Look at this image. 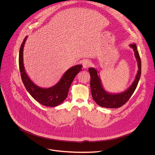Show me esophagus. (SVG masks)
Returning <instances> with one entry per match:
<instances>
[{
    "label": "esophagus",
    "instance_id": "34e87169",
    "mask_svg": "<svg viewBox=\"0 0 155 155\" xmlns=\"http://www.w3.org/2000/svg\"><path fill=\"white\" fill-rule=\"evenodd\" d=\"M82 64H83V68L86 69V68H87L91 66V62L88 60H84L82 61Z\"/></svg>",
    "mask_w": 155,
    "mask_h": 155
}]
</instances>
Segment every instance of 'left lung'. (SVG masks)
I'll return each instance as SVG.
<instances>
[{
  "label": "left lung",
  "instance_id": "obj_1",
  "mask_svg": "<svg viewBox=\"0 0 155 155\" xmlns=\"http://www.w3.org/2000/svg\"><path fill=\"white\" fill-rule=\"evenodd\" d=\"M134 51L135 56L138 61V71L134 81L124 92L119 94H111L106 91L103 87L98 71L94 68H89L91 75V89L92 96L96 103L106 108H118L124 105L130 98L135 91L141 74V62L139 52L135 43L129 45Z\"/></svg>",
  "mask_w": 155,
  "mask_h": 155
}]
</instances>
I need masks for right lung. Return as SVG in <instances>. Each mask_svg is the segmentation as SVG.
I'll list each match as a JSON object with an SVG mask.
<instances>
[{
    "mask_svg": "<svg viewBox=\"0 0 155 155\" xmlns=\"http://www.w3.org/2000/svg\"><path fill=\"white\" fill-rule=\"evenodd\" d=\"M27 36L24 38L19 51L18 63L23 83L30 95L41 104L55 107L63 103L67 98L70 86L76 76L81 70L82 65L78 64L70 68L62 76L60 81L49 88H42L35 84L25 72L23 64V48Z\"/></svg>",
    "mask_w": 155,
    "mask_h": 155,
    "instance_id": "obj_1",
    "label": "right lung"
}]
</instances>
